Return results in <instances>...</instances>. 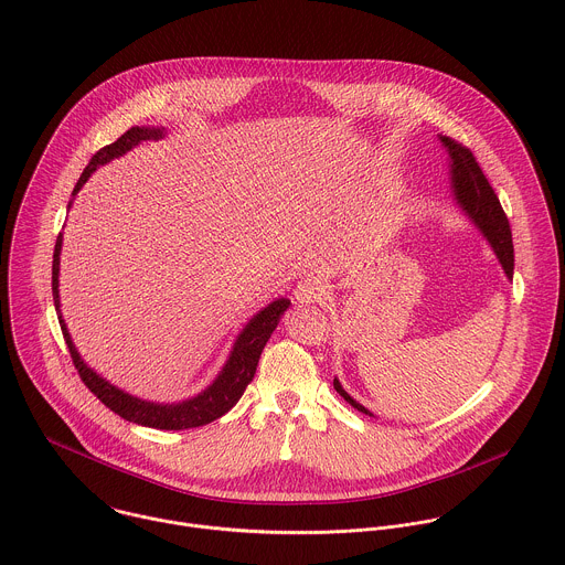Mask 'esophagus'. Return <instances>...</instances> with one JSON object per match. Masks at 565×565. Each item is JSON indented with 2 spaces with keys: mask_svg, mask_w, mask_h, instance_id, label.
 Returning <instances> with one entry per match:
<instances>
[{
  "mask_svg": "<svg viewBox=\"0 0 565 565\" xmlns=\"http://www.w3.org/2000/svg\"><path fill=\"white\" fill-rule=\"evenodd\" d=\"M326 295L321 281L317 277H303L297 286H295V299L299 303H312V301H321Z\"/></svg>",
  "mask_w": 565,
  "mask_h": 565,
  "instance_id": "esophagus-1",
  "label": "esophagus"
}]
</instances>
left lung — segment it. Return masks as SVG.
Returning <instances> with one entry per match:
<instances>
[{
	"label": "left lung",
	"instance_id": "left-lung-1",
	"mask_svg": "<svg viewBox=\"0 0 565 565\" xmlns=\"http://www.w3.org/2000/svg\"><path fill=\"white\" fill-rule=\"evenodd\" d=\"M445 147L449 149L451 156V180H454V191L460 202V206L476 220V224L482 228L487 239L491 242L493 250L498 253L504 273L513 277V266H515V250H513V235H511V224L509 217L500 204L498 193L493 191L491 182L487 180L484 171L480 169L473 151L465 147L462 142L440 136ZM334 390L359 412L372 416L363 405H359L354 398L348 396V392L341 387V383L334 379Z\"/></svg>",
	"mask_w": 565,
	"mask_h": 565
}]
</instances>
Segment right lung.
Segmentation results:
<instances>
[{
    "mask_svg": "<svg viewBox=\"0 0 565 565\" xmlns=\"http://www.w3.org/2000/svg\"><path fill=\"white\" fill-rule=\"evenodd\" d=\"M160 136H162L160 129H147V127L127 129L118 140L100 147L92 156V160L87 162V167L83 169V173H81V178L74 186V193L85 184V180L89 178V173L98 164H105L116 156H122L125 151H129L140 140H149V138L156 140ZM58 253H61V235L56 237L54 255H52V297H54V308H56V315H58V326H61L65 345L70 350V359H72L83 385L107 409H111L120 418H125L129 423H136V425H142V427H151V429H164V431L193 429V427L209 425V423L217 420L220 416H224L242 398L244 390L253 381L259 356H262V350H264L266 341L270 339L273 330L277 328L281 315L290 306L288 299H277L268 308H264L259 315H255L250 319V323L244 328V332L237 337V343H235V348L231 352V359L226 361L222 374L200 396H195L191 401H184L180 405H153V403L134 398V396L116 390L114 385H109L107 381L96 376L87 365H83L81 356L76 354L72 341H70V334H67V328L61 319V312H58Z\"/></svg>",
    "mask_w": 565,
    "mask_h": 565,
    "instance_id": "add662e5",
    "label": "right lung"
}]
</instances>
